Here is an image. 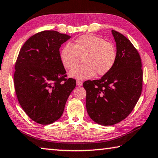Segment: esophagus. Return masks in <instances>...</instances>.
Wrapping results in <instances>:
<instances>
[{
    "mask_svg": "<svg viewBox=\"0 0 158 158\" xmlns=\"http://www.w3.org/2000/svg\"><path fill=\"white\" fill-rule=\"evenodd\" d=\"M82 84H83V82H82L81 81H79V80H77V85L78 86H81Z\"/></svg>",
    "mask_w": 158,
    "mask_h": 158,
    "instance_id": "1",
    "label": "esophagus"
}]
</instances>
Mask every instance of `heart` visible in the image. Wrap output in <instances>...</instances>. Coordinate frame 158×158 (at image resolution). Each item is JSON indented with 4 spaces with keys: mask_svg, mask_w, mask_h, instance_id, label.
<instances>
[{
    "mask_svg": "<svg viewBox=\"0 0 158 158\" xmlns=\"http://www.w3.org/2000/svg\"><path fill=\"white\" fill-rule=\"evenodd\" d=\"M60 60L67 69H71L82 59L84 64L69 72V77L88 79L95 76H104L111 71L117 60V51L110 42L96 35H83L73 45L66 44L60 51Z\"/></svg>",
    "mask_w": 158,
    "mask_h": 158,
    "instance_id": "1",
    "label": "heart"
}]
</instances>
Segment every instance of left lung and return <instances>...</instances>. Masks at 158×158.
<instances>
[{"label":"left lung","mask_w":158,"mask_h":158,"mask_svg":"<svg viewBox=\"0 0 158 158\" xmlns=\"http://www.w3.org/2000/svg\"><path fill=\"white\" fill-rule=\"evenodd\" d=\"M116 42L117 60L101 79L85 81L86 106L92 120L110 126L124 119L133 110L142 91L143 70L139 52L123 34L112 30Z\"/></svg>","instance_id":"obj_1"}]
</instances>
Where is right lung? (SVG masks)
I'll list each match as a JSON object with an SVG mask.
<instances>
[{
  "mask_svg": "<svg viewBox=\"0 0 158 158\" xmlns=\"http://www.w3.org/2000/svg\"><path fill=\"white\" fill-rule=\"evenodd\" d=\"M71 36L56 31H44L25 42L15 63L14 84L22 108L40 124L60 118L67 100L76 86L65 79L60 48Z\"/></svg>",
  "mask_w": 158,
  "mask_h": 158,
  "instance_id": "obj_1",
  "label": "right lung"
}]
</instances>
